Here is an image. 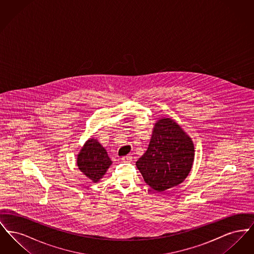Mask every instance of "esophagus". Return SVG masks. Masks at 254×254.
<instances>
[{
  "mask_svg": "<svg viewBox=\"0 0 254 254\" xmlns=\"http://www.w3.org/2000/svg\"><path fill=\"white\" fill-rule=\"evenodd\" d=\"M122 161L125 162V163L131 162L132 161V157L131 156H124V157H122Z\"/></svg>",
  "mask_w": 254,
  "mask_h": 254,
  "instance_id": "obj_1",
  "label": "esophagus"
}]
</instances>
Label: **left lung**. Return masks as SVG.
Returning <instances> with one entry per match:
<instances>
[{
  "instance_id": "obj_1",
  "label": "left lung",
  "mask_w": 254,
  "mask_h": 254,
  "mask_svg": "<svg viewBox=\"0 0 254 254\" xmlns=\"http://www.w3.org/2000/svg\"><path fill=\"white\" fill-rule=\"evenodd\" d=\"M191 138L170 118L158 120L148 147L136 162L145 183L156 191L178 186L188 177L194 160Z\"/></svg>"
}]
</instances>
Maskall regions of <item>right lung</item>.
Segmentation results:
<instances>
[{
	"label": "right lung",
	"mask_w": 254,
	"mask_h": 254,
	"mask_svg": "<svg viewBox=\"0 0 254 254\" xmlns=\"http://www.w3.org/2000/svg\"><path fill=\"white\" fill-rule=\"evenodd\" d=\"M111 164L105 147L93 138L85 142L77 156L78 168L93 183L103 178Z\"/></svg>",
	"instance_id": "obj_1"
}]
</instances>
